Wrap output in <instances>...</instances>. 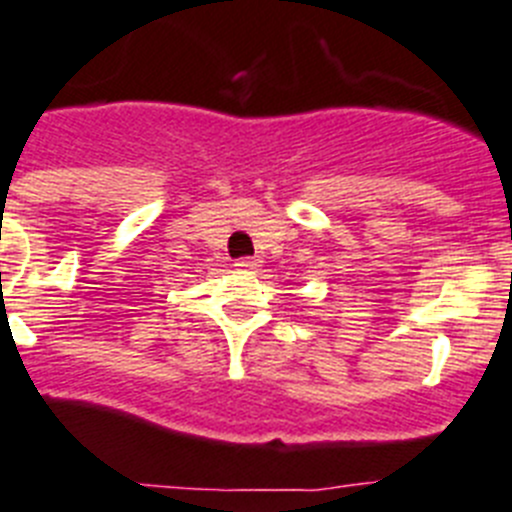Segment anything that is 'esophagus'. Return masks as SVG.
<instances>
[{
    "mask_svg": "<svg viewBox=\"0 0 512 512\" xmlns=\"http://www.w3.org/2000/svg\"><path fill=\"white\" fill-rule=\"evenodd\" d=\"M234 267L242 270V273H255L257 267H260V260H257V257H239V260L234 262Z\"/></svg>",
    "mask_w": 512,
    "mask_h": 512,
    "instance_id": "obj_1",
    "label": "esophagus"
}]
</instances>
